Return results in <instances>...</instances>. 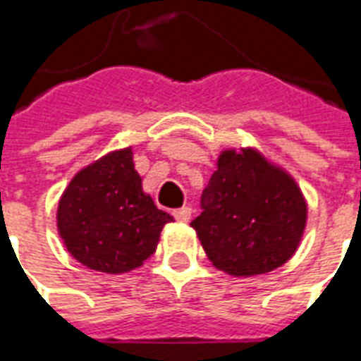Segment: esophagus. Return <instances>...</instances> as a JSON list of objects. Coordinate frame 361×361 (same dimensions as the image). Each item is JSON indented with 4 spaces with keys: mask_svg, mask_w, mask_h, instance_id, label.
Instances as JSON below:
<instances>
[{
    "mask_svg": "<svg viewBox=\"0 0 361 361\" xmlns=\"http://www.w3.org/2000/svg\"><path fill=\"white\" fill-rule=\"evenodd\" d=\"M191 214H193L191 207H181L178 210H173V218L180 221H189L191 220Z\"/></svg>",
    "mask_w": 361,
    "mask_h": 361,
    "instance_id": "34e87169",
    "label": "esophagus"
}]
</instances>
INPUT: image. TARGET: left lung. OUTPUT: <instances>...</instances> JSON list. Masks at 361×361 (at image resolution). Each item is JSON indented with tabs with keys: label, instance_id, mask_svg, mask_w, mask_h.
I'll list each match as a JSON object with an SVG mask.
<instances>
[{
	"label": "left lung",
	"instance_id": "8db88e82",
	"mask_svg": "<svg viewBox=\"0 0 361 361\" xmlns=\"http://www.w3.org/2000/svg\"><path fill=\"white\" fill-rule=\"evenodd\" d=\"M191 226L216 268L266 274L289 260L306 226V202L289 173L252 149L224 151Z\"/></svg>",
	"mask_w": 361,
	"mask_h": 361
}]
</instances>
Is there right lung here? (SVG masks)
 Wrapping results in <instances>:
<instances>
[{"instance_id": "right-lung-1", "label": "right lung", "mask_w": 361, "mask_h": 361, "mask_svg": "<svg viewBox=\"0 0 361 361\" xmlns=\"http://www.w3.org/2000/svg\"><path fill=\"white\" fill-rule=\"evenodd\" d=\"M132 149L109 153L78 172L59 201L57 228L78 262L124 274L153 255L173 218L143 193Z\"/></svg>"}]
</instances>
